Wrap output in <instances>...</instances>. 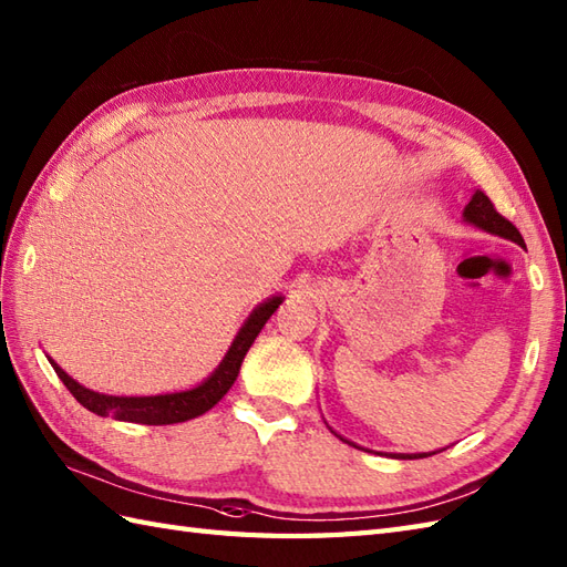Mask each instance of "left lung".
<instances>
[{
    "label": "left lung",
    "mask_w": 567,
    "mask_h": 567,
    "mask_svg": "<svg viewBox=\"0 0 567 567\" xmlns=\"http://www.w3.org/2000/svg\"><path fill=\"white\" fill-rule=\"evenodd\" d=\"M464 220H466V224L481 228V230L491 233V236H501L505 240H513L517 245H524V238L519 236V230L513 224H509L505 216H501L498 212H495L493 202L486 195H483L481 189H476L472 202L464 206ZM431 454H435V452H431ZM396 457H402V460H421V457H427V454L425 452L423 454H396Z\"/></svg>",
    "instance_id": "obj_1"
}]
</instances>
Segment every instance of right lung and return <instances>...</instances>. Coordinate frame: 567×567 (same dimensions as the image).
I'll return each mask as SVG.
<instances>
[{"instance_id":"obj_1","label":"right lung","mask_w":567,"mask_h":567,"mask_svg":"<svg viewBox=\"0 0 567 567\" xmlns=\"http://www.w3.org/2000/svg\"><path fill=\"white\" fill-rule=\"evenodd\" d=\"M281 296H274L250 312L240 331L233 339L228 353L224 355V361L218 363V368L206 378L202 384L185 392H171V394H156V396H113V394H101L86 390L84 384H79L74 378H69L66 372L48 358L50 365L58 372V378L64 382V388L74 394L76 402L93 411L95 416H113L115 421H130V423H142V425H171V423H183L189 419H197L202 413L216 406L224 394L233 388L236 382L243 358L250 351L252 341L261 331V327L267 324L274 310L281 306Z\"/></svg>"}]
</instances>
